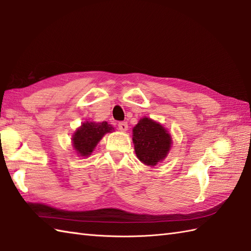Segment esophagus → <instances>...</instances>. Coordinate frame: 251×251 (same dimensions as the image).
<instances>
[{
    "mask_svg": "<svg viewBox=\"0 0 251 251\" xmlns=\"http://www.w3.org/2000/svg\"><path fill=\"white\" fill-rule=\"evenodd\" d=\"M119 129L122 131V132H126L127 130H128V125H127L126 122H121L119 123Z\"/></svg>",
    "mask_w": 251,
    "mask_h": 251,
    "instance_id": "34e87169",
    "label": "esophagus"
}]
</instances>
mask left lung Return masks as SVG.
<instances>
[{
	"instance_id": "obj_1",
	"label": "left lung",
	"mask_w": 251,
	"mask_h": 251,
	"mask_svg": "<svg viewBox=\"0 0 251 251\" xmlns=\"http://www.w3.org/2000/svg\"><path fill=\"white\" fill-rule=\"evenodd\" d=\"M132 143L138 159L147 166L154 167L166 158L173 140L161 123L145 116L132 128Z\"/></svg>"
}]
</instances>
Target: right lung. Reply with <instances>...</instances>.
Returning a JSON list of instances; mask_svg holds the SVG:
<instances>
[{
  "instance_id": "add662e5",
  "label": "right lung",
  "mask_w": 251,
  "mask_h": 251,
  "mask_svg": "<svg viewBox=\"0 0 251 251\" xmlns=\"http://www.w3.org/2000/svg\"><path fill=\"white\" fill-rule=\"evenodd\" d=\"M114 131V127L108 124V122H89L82 123L72 135L71 141L73 150L78 156L88 157L92 155L96 146L108 132Z\"/></svg>"
}]
</instances>
